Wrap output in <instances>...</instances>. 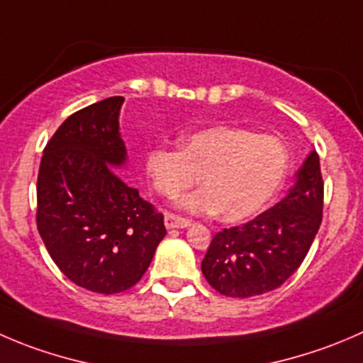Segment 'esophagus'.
I'll return each mask as SVG.
<instances>
[{"label":"esophagus","mask_w":363,"mask_h":363,"mask_svg":"<svg viewBox=\"0 0 363 363\" xmlns=\"http://www.w3.org/2000/svg\"><path fill=\"white\" fill-rule=\"evenodd\" d=\"M164 227L167 228H186V227H189V220L177 216V214L167 213L164 214Z\"/></svg>","instance_id":"1"}]
</instances>
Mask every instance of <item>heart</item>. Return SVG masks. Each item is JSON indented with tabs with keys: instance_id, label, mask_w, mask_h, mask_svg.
I'll return each instance as SVG.
<instances>
[{
	"instance_id": "b5f03b06",
	"label": "heart",
	"mask_w": 363,
	"mask_h": 363,
	"mask_svg": "<svg viewBox=\"0 0 363 363\" xmlns=\"http://www.w3.org/2000/svg\"><path fill=\"white\" fill-rule=\"evenodd\" d=\"M289 167L286 145L275 136L235 125H209L182 138L181 149L154 147L145 156L150 182L164 196H177L196 181L203 188L181 200L191 213H216L242 221L279 191Z\"/></svg>"
}]
</instances>
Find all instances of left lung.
Instances as JSON below:
<instances>
[{"mask_svg": "<svg viewBox=\"0 0 363 363\" xmlns=\"http://www.w3.org/2000/svg\"><path fill=\"white\" fill-rule=\"evenodd\" d=\"M323 189L319 156L312 150L279 203L214 235L202 260L209 286L230 298L259 296L282 286L301 266L318 234Z\"/></svg>", "mask_w": 363, "mask_h": 363, "instance_id": "left-lung-1", "label": "left lung"}]
</instances>
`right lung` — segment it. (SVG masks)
I'll list each match as a JSON object with an SVG mask.
<instances>
[{
    "mask_svg": "<svg viewBox=\"0 0 363 363\" xmlns=\"http://www.w3.org/2000/svg\"><path fill=\"white\" fill-rule=\"evenodd\" d=\"M124 97L70 115L44 149L37 228L63 275L99 294L128 291L167 234L163 214L117 174L128 161L118 131Z\"/></svg>",
    "mask_w": 363,
    "mask_h": 363,
    "instance_id": "1",
    "label": "right lung"
}]
</instances>
